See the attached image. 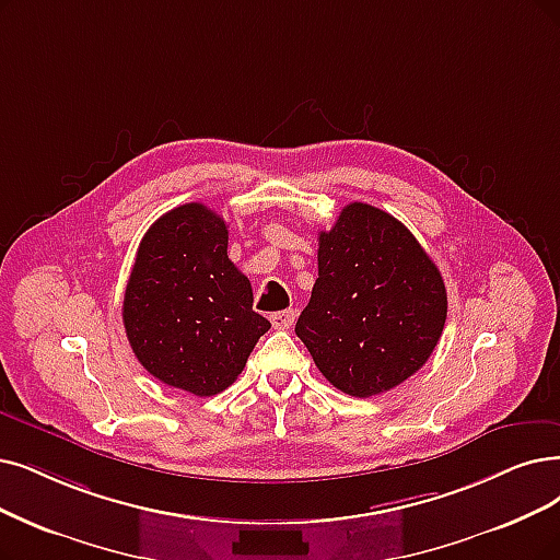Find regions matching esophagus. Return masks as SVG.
Returning <instances> with one entry per match:
<instances>
[{
  "label": "esophagus",
  "mask_w": 560,
  "mask_h": 560,
  "mask_svg": "<svg viewBox=\"0 0 560 560\" xmlns=\"http://www.w3.org/2000/svg\"><path fill=\"white\" fill-rule=\"evenodd\" d=\"M294 319H296V310H282V312H273V315H271V324H273V328H278V330L292 328Z\"/></svg>",
  "instance_id": "obj_1"
}]
</instances>
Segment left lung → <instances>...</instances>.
<instances>
[{
    "mask_svg": "<svg viewBox=\"0 0 560 560\" xmlns=\"http://www.w3.org/2000/svg\"><path fill=\"white\" fill-rule=\"evenodd\" d=\"M319 278L296 335L328 382L382 395L432 355L448 315L436 264L390 213L353 202L319 234Z\"/></svg>",
    "mask_w": 560,
    "mask_h": 560,
    "instance_id": "1",
    "label": "left lung"
}]
</instances>
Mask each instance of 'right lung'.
Masks as SVG:
<instances>
[{
  "mask_svg": "<svg viewBox=\"0 0 560 560\" xmlns=\"http://www.w3.org/2000/svg\"><path fill=\"white\" fill-rule=\"evenodd\" d=\"M228 234L199 202L167 211L144 234L124 294V328L142 368L197 397L232 386L271 328L228 257Z\"/></svg>",
  "mask_w": 560,
  "mask_h": 560,
  "instance_id": "add662e5",
  "label": "right lung"
}]
</instances>
